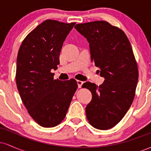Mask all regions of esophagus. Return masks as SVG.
Wrapping results in <instances>:
<instances>
[{"label":"esophagus","instance_id":"1","mask_svg":"<svg viewBox=\"0 0 151 151\" xmlns=\"http://www.w3.org/2000/svg\"><path fill=\"white\" fill-rule=\"evenodd\" d=\"M77 84H78V87H79V88H81V86H82L83 83H84L82 81H80V80H77Z\"/></svg>","mask_w":151,"mask_h":151}]
</instances>
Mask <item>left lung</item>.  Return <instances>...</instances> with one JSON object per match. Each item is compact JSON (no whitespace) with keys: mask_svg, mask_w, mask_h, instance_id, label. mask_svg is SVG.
<instances>
[{"mask_svg":"<svg viewBox=\"0 0 151 151\" xmlns=\"http://www.w3.org/2000/svg\"><path fill=\"white\" fill-rule=\"evenodd\" d=\"M74 27L89 42L91 62L105 79L99 86L89 81L83 84L92 94L86 118L96 129H110L126 115L135 96L138 70L131 43L124 31L106 21Z\"/></svg>","mask_w":151,"mask_h":151,"instance_id":"left-lung-1","label":"left lung"}]
</instances>
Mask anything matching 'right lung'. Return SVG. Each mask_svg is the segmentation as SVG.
I'll return each mask as SVG.
<instances>
[{
	"mask_svg": "<svg viewBox=\"0 0 151 151\" xmlns=\"http://www.w3.org/2000/svg\"><path fill=\"white\" fill-rule=\"evenodd\" d=\"M75 22L46 20L26 36L17 58V88L30 116L45 128L65 119L77 89V81L54 79L62 45Z\"/></svg>",
	"mask_w": 151,
	"mask_h": 151,
	"instance_id": "add662e5",
	"label": "right lung"
}]
</instances>
